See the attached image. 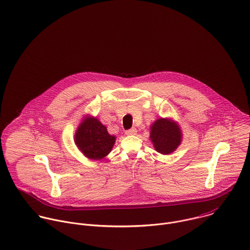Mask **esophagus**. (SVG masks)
I'll return each mask as SVG.
<instances>
[{
    "label": "esophagus",
    "instance_id": "obj_1",
    "mask_svg": "<svg viewBox=\"0 0 250 250\" xmlns=\"http://www.w3.org/2000/svg\"><path fill=\"white\" fill-rule=\"evenodd\" d=\"M137 132L138 131H137L136 128H131V129L126 131V135L127 136H135V135H137Z\"/></svg>",
    "mask_w": 250,
    "mask_h": 250
}]
</instances>
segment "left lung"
Segmentation results:
<instances>
[{
	"label": "left lung",
	"mask_w": 250,
	"mask_h": 250,
	"mask_svg": "<svg viewBox=\"0 0 250 250\" xmlns=\"http://www.w3.org/2000/svg\"><path fill=\"white\" fill-rule=\"evenodd\" d=\"M149 139L157 152L170 154L181 145L183 134L176 121L161 117L151 124Z\"/></svg>",
	"instance_id": "left-lung-1"
}]
</instances>
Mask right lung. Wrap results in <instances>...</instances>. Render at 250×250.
Returning a JSON list of instances; mask_svg holds the SVG:
<instances>
[{
    "mask_svg": "<svg viewBox=\"0 0 250 250\" xmlns=\"http://www.w3.org/2000/svg\"><path fill=\"white\" fill-rule=\"evenodd\" d=\"M116 137L110 135L100 120L89 114L84 115L74 135L78 149L91 160H102L112 149Z\"/></svg>",
    "mask_w": 250,
    "mask_h": 250,
    "instance_id": "1",
    "label": "right lung"
}]
</instances>
